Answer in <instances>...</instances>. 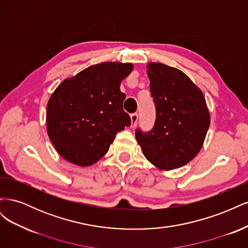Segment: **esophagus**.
<instances>
[{
    "mask_svg": "<svg viewBox=\"0 0 248 248\" xmlns=\"http://www.w3.org/2000/svg\"><path fill=\"white\" fill-rule=\"evenodd\" d=\"M130 118H131V127H134L138 123L139 114H138V112H133V114H131Z\"/></svg>",
    "mask_w": 248,
    "mask_h": 248,
    "instance_id": "34e87169",
    "label": "esophagus"
}]
</instances>
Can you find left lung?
Listing matches in <instances>:
<instances>
[{
	"label": "left lung",
	"instance_id": "obj_1",
	"mask_svg": "<svg viewBox=\"0 0 248 248\" xmlns=\"http://www.w3.org/2000/svg\"><path fill=\"white\" fill-rule=\"evenodd\" d=\"M150 91L156 109L153 128H137L146 158L161 170L189 162L201 150L210 126L205 97L191 79L174 67L150 63Z\"/></svg>",
	"mask_w": 248,
	"mask_h": 248
}]
</instances>
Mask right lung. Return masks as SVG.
I'll return each instance as SVG.
<instances>
[{"label": "right lung", "instance_id": "add662e5", "mask_svg": "<svg viewBox=\"0 0 248 248\" xmlns=\"http://www.w3.org/2000/svg\"><path fill=\"white\" fill-rule=\"evenodd\" d=\"M132 69L130 63H100L59 85L47 103L46 127L63 158L91 166L106 155L116 134L130 126L120 85Z\"/></svg>", "mask_w": 248, "mask_h": 248}]
</instances>
